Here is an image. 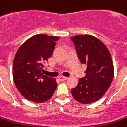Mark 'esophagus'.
Wrapping results in <instances>:
<instances>
[{
  "mask_svg": "<svg viewBox=\"0 0 127 127\" xmlns=\"http://www.w3.org/2000/svg\"><path fill=\"white\" fill-rule=\"evenodd\" d=\"M59 79H60L61 81H65V80H67V77H65V76H59Z\"/></svg>",
  "mask_w": 127,
  "mask_h": 127,
  "instance_id": "obj_1",
  "label": "esophagus"
}]
</instances>
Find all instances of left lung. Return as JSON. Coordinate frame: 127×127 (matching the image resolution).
Returning <instances> with one entry per match:
<instances>
[{
    "instance_id": "obj_1",
    "label": "left lung",
    "mask_w": 127,
    "mask_h": 127,
    "mask_svg": "<svg viewBox=\"0 0 127 127\" xmlns=\"http://www.w3.org/2000/svg\"><path fill=\"white\" fill-rule=\"evenodd\" d=\"M81 64L87 65L85 76L71 90L72 96L78 102L88 104L103 96L111 85L114 69L111 53L99 39L88 34L71 37Z\"/></svg>"
}]
</instances>
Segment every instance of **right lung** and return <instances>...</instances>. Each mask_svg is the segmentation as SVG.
<instances>
[{
    "label": "right lung",
    "instance_id": "1",
    "mask_svg": "<svg viewBox=\"0 0 127 127\" xmlns=\"http://www.w3.org/2000/svg\"><path fill=\"white\" fill-rule=\"evenodd\" d=\"M58 37L36 34L19 47L13 63L16 88L26 99L43 103L51 98L57 88L56 79L43 75L44 64L52 56Z\"/></svg>",
    "mask_w": 127,
    "mask_h": 127
}]
</instances>
